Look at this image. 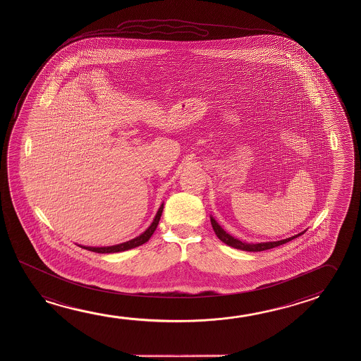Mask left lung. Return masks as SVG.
I'll list each match as a JSON object with an SVG mask.
<instances>
[{
	"instance_id": "8db88e82",
	"label": "left lung",
	"mask_w": 361,
	"mask_h": 361,
	"mask_svg": "<svg viewBox=\"0 0 361 361\" xmlns=\"http://www.w3.org/2000/svg\"><path fill=\"white\" fill-rule=\"evenodd\" d=\"M210 220H212V225H213V229L214 231H215V234H216V237H218L221 242L225 243V244H228L229 247L240 249V250H245V252H262V250H267V249L276 248L278 245H282L284 243H288L290 240H292V239H295V238H297L298 235H301V234L305 233V231H302V233H300L298 235L287 238V239H283V240H278V242L248 244V243L240 242V240H238L235 238H233L231 235H229L226 231H224V229H221V228H220V225H219L213 218H210Z\"/></svg>"
}]
</instances>
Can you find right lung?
Returning a JSON list of instances; mask_svg holds the SVG:
<instances>
[{
    "label": "right lung",
    "instance_id": "1",
    "mask_svg": "<svg viewBox=\"0 0 361 361\" xmlns=\"http://www.w3.org/2000/svg\"><path fill=\"white\" fill-rule=\"evenodd\" d=\"M162 210H164V204L161 205L159 212H157L156 216H154L152 224L149 225V228H148L147 231H145L143 234H141L140 237L132 239L130 242L122 243V244L112 245V247H101V248L83 247V245H79V247H80V248L88 249L90 252H95V253H118V252H123V250H128V249L140 247V245H142L145 243L148 242V239L152 237V234H154V231H156V228H157V225H159V221H160Z\"/></svg>",
    "mask_w": 361,
    "mask_h": 361
}]
</instances>
